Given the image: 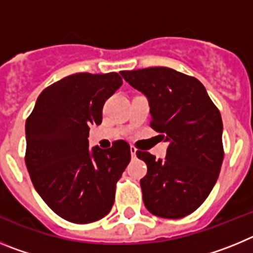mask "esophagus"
<instances>
[{
  "mask_svg": "<svg viewBox=\"0 0 253 253\" xmlns=\"http://www.w3.org/2000/svg\"><path fill=\"white\" fill-rule=\"evenodd\" d=\"M130 154H131V157H133V158L137 157V149L134 148V147H130Z\"/></svg>",
  "mask_w": 253,
  "mask_h": 253,
  "instance_id": "esophagus-1",
  "label": "esophagus"
}]
</instances>
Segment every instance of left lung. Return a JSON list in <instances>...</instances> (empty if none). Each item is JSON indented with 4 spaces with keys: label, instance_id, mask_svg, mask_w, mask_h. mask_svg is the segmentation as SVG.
<instances>
[{
    "label": "left lung",
    "instance_id": "8db88e82",
    "mask_svg": "<svg viewBox=\"0 0 253 253\" xmlns=\"http://www.w3.org/2000/svg\"><path fill=\"white\" fill-rule=\"evenodd\" d=\"M146 96L151 126L169 142L165 160L137 152L147 165L140 180L143 202L154 215L178 219L195 211L209 196L222 167L220 113L199 80L167 67L122 71Z\"/></svg>",
    "mask_w": 253,
    "mask_h": 253
}]
</instances>
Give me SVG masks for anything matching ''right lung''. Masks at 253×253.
<instances>
[{"label": "right lung", "mask_w": 253, "mask_h": 253, "mask_svg": "<svg viewBox=\"0 0 253 253\" xmlns=\"http://www.w3.org/2000/svg\"><path fill=\"white\" fill-rule=\"evenodd\" d=\"M123 84L118 73H76L46 87L26 120L25 163L35 190L60 218L96 222L111 210L116 182L130 162V147L116 140L88 149L90 125Z\"/></svg>", "instance_id": "right-lung-1"}]
</instances>
